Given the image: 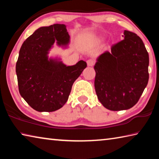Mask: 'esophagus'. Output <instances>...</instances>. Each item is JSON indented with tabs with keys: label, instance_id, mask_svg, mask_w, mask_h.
I'll list each match as a JSON object with an SVG mask.
<instances>
[{
	"label": "esophagus",
	"instance_id": "1",
	"mask_svg": "<svg viewBox=\"0 0 159 159\" xmlns=\"http://www.w3.org/2000/svg\"><path fill=\"white\" fill-rule=\"evenodd\" d=\"M86 62L88 66H93L94 65V61L93 60H88Z\"/></svg>",
	"mask_w": 159,
	"mask_h": 159
}]
</instances>
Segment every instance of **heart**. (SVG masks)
Instances as JSON below:
<instances>
[{
    "label": "heart",
    "instance_id": "1",
    "mask_svg": "<svg viewBox=\"0 0 159 159\" xmlns=\"http://www.w3.org/2000/svg\"><path fill=\"white\" fill-rule=\"evenodd\" d=\"M97 41H98V42H101L103 41V37L102 36H98L97 37Z\"/></svg>",
    "mask_w": 159,
    "mask_h": 159
}]
</instances>
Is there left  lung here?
<instances>
[{
  "mask_svg": "<svg viewBox=\"0 0 159 159\" xmlns=\"http://www.w3.org/2000/svg\"><path fill=\"white\" fill-rule=\"evenodd\" d=\"M124 39L97 58L95 92L111 111L127 110L138 102L149 80V54L136 34L124 31Z\"/></svg>",
  "mask_w": 159,
  "mask_h": 159,
  "instance_id": "8db88e82",
  "label": "left lung"
}]
</instances>
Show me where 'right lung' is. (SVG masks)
Instances as JSON below:
<instances>
[{
    "instance_id": "add662e5",
    "label": "right lung",
    "mask_w": 159,
    "mask_h": 159,
    "mask_svg": "<svg viewBox=\"0 0 159 159\" xmlns=\"http://www.w3.org/2000/svg\"><path fill=\"white\" fill-rule=\"evenodd\" d=\"M56 42L66 48L70 36L65 25L42 26L23 43L16 64L19 91L31 108L51 112L61 108L68 100L72 85L86 66L80 60L66 66L58 57H49Z\"/></svg>"
}]
</instances>
